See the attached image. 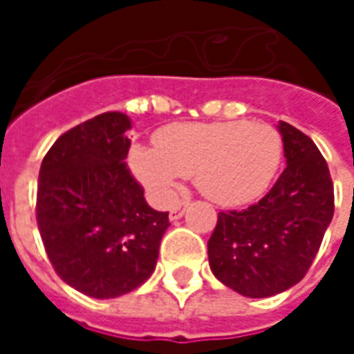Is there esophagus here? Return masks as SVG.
<instances>
[{"label": "esophagus", "instance_id": "34e87169", "mask_svg": "<svg viewBox=\"0 0 354 354\" xmlns=\"http://www.w3.org/2000/svg\"><path fill=\"white\" fill-rule=\"evenodd\" d=\"M189 207V201H180L178 205H174V207L170 208V220H178V218H182L185 212V208Z\"/></svg>", "mask_w": 354, "mask_h": 354}]
</instances>
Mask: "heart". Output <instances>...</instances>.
Returning <instances> with one entry per match:
<instances>
[{
  "label": "heart",
  "mask_w": 354,
  "mask_h": 354,
  "mask_svg": "<svg viewBox=\"0 0 354 354\" xmlns=\"http://www.w3.org/2000/svg\"><path fill=\"white\" fill-rule=\"evenodd\" d=\"M282 151L281 134L269 124L174 123L155 132L153 147L132 146L129 167L159 203L174 197L180 176H193L207 199L239 207L269 187Z\"/></svg>",
  "instance_id": "heart-1"
}]
</instances>
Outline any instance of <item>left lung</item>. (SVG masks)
<instances>
[{
  "label": "left lung",
  "instance_id": "1",
  "mask_svg": "<svg viewBox=\"0 0 354 354\" xmlns=\"http://www.w3.org/2000/svg\"><path fill=\"white\" fill-rule=\"evenodd\" d=\"M286 169L266 197L218 214L208 239L216 279L246 297L292 288L309 271L334 216V184L307 134L279 123Z\"/></svg>",
  "mask_w": 354,
  "mask_h": 354
}]
</instances>
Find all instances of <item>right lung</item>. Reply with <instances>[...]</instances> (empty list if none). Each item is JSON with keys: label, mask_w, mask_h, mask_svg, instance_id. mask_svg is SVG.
Instances as JSON below:
<instances>
[{"label": "right lung", "mask_w": 354, "mask_h": 354, "mask_svg": "<svg viewBox=\"0 0 354 354\" xmlns=\"http://www.w3.org/2000/svg\"><path fill=\"white\" fill-rule=\"evenodd\" d=\"M131 119L108 111L64 132L43 157L35 218L45 252L72 288L123 296L151 277L169 212H157L127 167Z\"/></svg>", "instance_id": "1"}]
</instances>
